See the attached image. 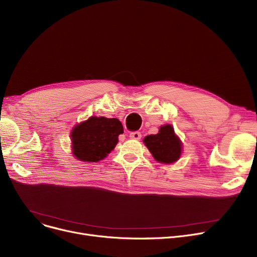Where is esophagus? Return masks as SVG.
Wrapping results in <instances>:
<instances>
[{"instance_id": "1", "label": "esophagus", "mask_w": 257, "mask_h": 257, "mask_svg": "<svg viewBox=\"0 0 257 257\" xmlns=\"http://www.w3.org/2000/svg\"><path fill=\"white\" fill-rule=\"evenodd\" d=\"M129 138L132 139V140L139 141V140H141V138H142V134H141V132H139V131H134V132H131V133H130Z\"/></svg>"}]
</instances>
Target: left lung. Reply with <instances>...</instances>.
<instances>
[{
	"label": "left lung",
	"mask_w": 257,
	"mask_h": 257,
	"mask_svg": "<svg viewBox=\"0 0 257 257\" xmlns=\"http://www.w3.org/2000/svg\"><path fill=\"white\" fill-rule=\"evenodd\" d=\"M143 142L158 163L172 165L181 156L182 143L170 124L160 126L157 134L147 136Z\"/></svg>",
	"instance_id": "8db88e82"
}]
</instances>
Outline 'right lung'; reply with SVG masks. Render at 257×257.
Wrapping results in <instances>:
<instances>
[{"label":"right lung","instance_id":"1","mask_svg":"<svg viewBox=\"0 0 257 257\" xmlns=\"http://www.w3.org/2000/svg\"><path fill=\"white\" fill-rule=\"evenodd\" d=\"M121 133L123 125L117 118L90 116L73 128L72 153L84 163H98L114 149Z\"/></svg>","mask_w":257,"mask_h":257}]
</instances>
